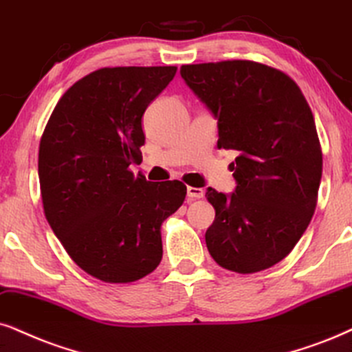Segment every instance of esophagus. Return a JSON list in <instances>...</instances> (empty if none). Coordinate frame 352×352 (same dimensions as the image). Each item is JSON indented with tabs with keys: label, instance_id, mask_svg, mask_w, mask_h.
I'll list each match as a JSON object with an SVG mask.
<instances>
[{
	"label": "esophagus",
	"instance_id": "esophagus-1",
	"mask_svg": "<svg viewBox=\"0 0 352 352\" xmlns=\"http://www.w3.org/2000/svg\"><path fill=\"white\" fill-rule=\"evenodd\" d=\"M186 197H188V199H199L204 197V190L195 188V186H188V188H186Z\"/></svg>",
	"mask_w": 352,
	"mask_h": 352
}]
</instances>
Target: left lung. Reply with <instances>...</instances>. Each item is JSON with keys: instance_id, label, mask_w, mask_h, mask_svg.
Returning a JSON list of instances; mask_svg holds the SVG:
<instances>
[{"instance_id": "1", "label": "left lung", "mask_w": 352, "mask_h": 352, "mask_svg": "<svg viewBox=\"0 0 352 352\" xmlns=\"http://www.w3.org/2000/svg\"><path fill=\"white\" fill-rule=\"evenodd\" d=\"M180 74L217 120V148L237 153L232 193L206 191L216 209L208 250L235 273L271 268L317 206L323 161L312 110L287 74L255 61L184 65Z\"/></svg>"}]
</instances>
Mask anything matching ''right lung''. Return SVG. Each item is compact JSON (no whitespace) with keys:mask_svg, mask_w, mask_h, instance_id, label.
<instances>
[{"mask_svg":"<svg viewBox=\"0 0 352 352\" xmlns=\"http://www.w3.org/2000/svg\"><path fill=\"white\" fill-rule=\"evenodd\" d=\"M175 66L102 68L58 100L40 140L43 211L73 261L104 283H133L162 260V222L184 203L179 180L151 184L141 164L144 110Z\"/></svg>","mask_w":352,"mask_h":352,"instance_id":"right-lung-1","label":"right lung"}]
</instances>
